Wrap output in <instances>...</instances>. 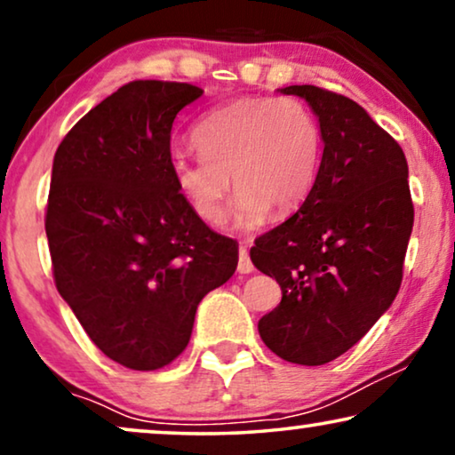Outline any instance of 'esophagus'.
<instances>
[{
  "label": "esophagus",
  "instance_id": "obj_1",
  "mask_svg": "<svg viewBox=\"0 0 455 455\" xmlns=\"http://www.w3.org/2000/svg\"><path fill=\"white\" fill-rule=\"evenodd\" d=\"M240 259H238V273H252L254 271V265H252V260H251V254H248V251L246 248H240Z\"/></svg>",
  "mask_w": 455,
  "mask_h": 455
}]
</instances>
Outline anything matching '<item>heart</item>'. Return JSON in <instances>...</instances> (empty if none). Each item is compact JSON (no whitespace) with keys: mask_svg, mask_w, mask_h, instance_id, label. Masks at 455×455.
<instances>
[{"mask_svg":"<svg viewBox=\"0 0 455 455\" xmlns=\"http://www.w3.org/2000/svg\"><path fill=\"white\" fill-rule=\"evenodd\" d=\"M198 155L173 153L172 178L192 211L209 223L226 213L229 176L238 198L232 221L251 232L273 215L291 213L313 188L321 130L294 97L238 99L204 116L192 132Z\"/></svg>","mask_w":455,"mask_h":455,"instance_id":"b5f03b06","label":"heart"}]
</instances>
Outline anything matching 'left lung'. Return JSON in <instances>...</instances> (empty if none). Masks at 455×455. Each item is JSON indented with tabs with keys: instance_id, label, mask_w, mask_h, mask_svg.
<instances>
[{
	"instance_id": "obj_1",
	"label": "left lung",
	"mask_w": 455,
	"mask_h": 455,
	"mask_svg": "<svg viewBox=\"0 0 455 455\" xmlns=\"http://www.w3.org/2000/svg\"><path fill=\"white\" fill-rule=\"evenodd\" d=\"M279 91L319 117L323 157L300 209L251 251L282 288L259 333L279 358L319 366L358 344L395 300L414 223L408 164L352 99L313 84Z\"/></svg>"
}]
</instances>
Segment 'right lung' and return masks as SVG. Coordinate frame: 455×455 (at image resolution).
I'll return each mask as SVG.
<instances>
[{"label":"right lung","mask_w":455,"mask_h":455,"mask_svg":"<svg viewBox=\"0 0 455 455\" xmlns=\"http://www.w3.org/2000/svg\"><path fill=\"white\" fill-rule=\"evenodd\" d=\"M203 89L134 80L95 105L53 157L45 232L60 296L105 356L132 371L188 346L198 302L234 275L238 244L180 195L172 124Z\"/></svg>","instance_id":"right-lung-1"}]
</instances>
